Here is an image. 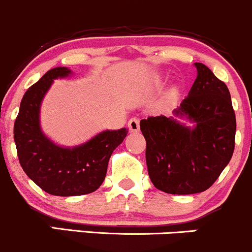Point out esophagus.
Wrapping results in <instances>:
<instances>
[{"instance_id": "34e87169", "label": "esophagus", "mask_w": 252, "mask_h": 252, "mask_svg": "<svg viewBox=\"0 0 252 252\" xmlns=\"http://www.w3.org/2000/svg\"><path fill=\"white\" fill-rule=\"evenodd\" d=\"M127 125H128V128L131 132H138L139 131V119L131 118Z\"/></svg>"}]
</instances>
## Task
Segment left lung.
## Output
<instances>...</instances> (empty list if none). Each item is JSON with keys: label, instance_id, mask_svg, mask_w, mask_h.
I'll return each mask as SVG.
<instances>
[{"label": "left lung", "instance_id": "left-lung-1", "mask_svg": "<svg viewBox=\"0 0 252 252\" xmlns=\"http://www.w3.org/2000/svg\"><path fill=\"white\" fill-rule=\"evenodd\" d=\"M195 66L196 80L174 111L194 126L164 115L140 121L150 180L168 194L207 190L233 155L236 115L228 88L206 65Z\"/></svg>", "mask_w": 252, "mask_h": 252}]
</instances>
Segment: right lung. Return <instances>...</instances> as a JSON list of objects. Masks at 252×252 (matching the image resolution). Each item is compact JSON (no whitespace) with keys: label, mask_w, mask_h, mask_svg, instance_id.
<instances>
[{"label":"right lung","mask_w":252,"mask_h":252,"mask_svg":"<svg viewBox=\"0 0 252 252\" xmlns=\"http://www.w3.org/2000/svg\"><path fill=\"white\" fill-rule=\"evenodd\" d=\"M71 73L67 67L51 69L25 93L14 124L18 157L22 169L36 186L51 195L75 196L95 191L102 185L113 151L127 129L101 132L75 148L51 141L40 128V104L56 78Z\"/></svg>","instance_id":"obj_1"}]
</instances>
